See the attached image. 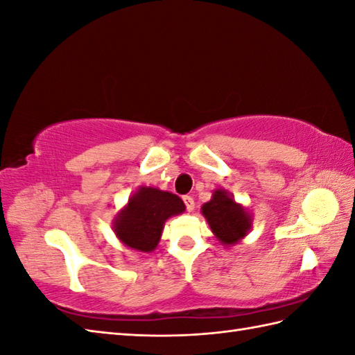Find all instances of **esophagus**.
<instances>
[{
	"mask_svg": "<svg viewBox=\"0 0 355 355\" xmlns=\"http://www.w3.org/2000/svg\"><path fill=\"white\" fill-rule=\"evenodd\" d=\"M183 201H184V206H186V210L187 212H192L193 207H195V201L192 197H189V195H184L183 197Z\"/></svg>",
	"mask_w": 355,
	"mask_h": 355,
	"instance_id": "obj_1",
	"label": "esophagus"
}]
</instances>
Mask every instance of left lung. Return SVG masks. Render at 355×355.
<instances>
[{
  "label": "left lung",
  "instance_id": "8db88e82",
  "mask_svg": "<svg viewBox=\"0 0 355 355\" xmlns=\"http://www.w3.org/2000/svg\"><path fill=\"white\" fill-rule=\"evenodd\" d=\"M201 212L215 236L225 245L236 244L250 229V215L225 191H215L212 200L201 207Z\"/></svg>",
  "mask_w": 355,
  "mask_h": 355
}]
</instances>
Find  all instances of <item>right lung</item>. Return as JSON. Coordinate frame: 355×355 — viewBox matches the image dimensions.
<instances>
[{
	"instance_id": "1",
	"label": "right lung",
	"mask_w": 355,
	"mask_h": 355,
	"mask_svg": "<svg viewBox=\"0 0 355 355\" xmlns=\"http://www.w3.org/2000/svg\"><path fill=\"white\" fill-rule=\"evenodd\" d=\"M182 212H184V202L177 195L155 187H140L119 214L114 232L130 248L153 252L160 241L164 221Z\"/></svg>"
}]
</instances>
